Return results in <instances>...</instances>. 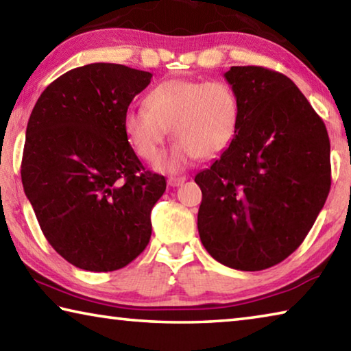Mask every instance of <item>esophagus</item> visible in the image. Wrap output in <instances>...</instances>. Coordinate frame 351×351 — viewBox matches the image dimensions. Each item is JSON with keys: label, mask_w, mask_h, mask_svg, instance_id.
I'll return each mask as SVG.
<instances>
[{"label": "esophagus", "mask_w": 351, "mask_h": 351, "mask_svg": "<svg viewBox=\"0 0 351 351\" xmlns=\"http://www.w3.org/2000/svg\"><path fill=\"white\" fill-rule=\"evenodd\" d=\"M186 180H187L186 176H170L167 182H169V186H171V187H180V186H182L184 182H186Z\"/></svg>", "instance_id": "34e87169"}]
</instances>
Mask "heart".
Wrapping results in <instances>:
<instances>
[{
  "instance_id": "b5f03b06",
  "label": "heart",
  "mask_w": 351,
  "mask_h": 351,
  "mask_svg": "<svg viewBox=\"0 0 351 351\" xmlns=\"http://www.w3.org/2000/svg\"><path fill=\"white\" fill-rule=\"evenodd\" d=\"M240 122V100L221 80L170 79L154 86L147 106H132L123 128L134 152L147 162L158 161L169 130L176 138L159 162L165 171H180L193 159H212L234 141Z\"/></svg>"
}]
</instances>
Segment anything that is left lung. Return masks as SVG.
I'll return each mask as SVG.
<instances>
[{
    "label": "left lung",
    "mask_w": 351,
    "mask_h": 351,
    "mask_svg": "<svg viewBox=\"0 0 351 351\" xmlns=\"http://www.w3.org/2000/svg\"><path fill=\"white\" fill-rule=\"evenodd\" d=\"M240 100L235 138L195 176L198 232L224 266L261 271L302 245L331 186L325 123L287 75L261 66L224 74Z\"/></svg>",
    "instance_id": "1"
}]
</instances>
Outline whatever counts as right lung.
<instances>
[{"label":"right lung","instance_id":"1","mask_svg":"<svg viewBox=\"0 0 351 351\" xmlns=\"http://www.w3.org/2000/svg\"><path fill=\"white\" fill-rule=\"evenodd\" d=\"M152 77L123 64H85L52 82L29 117L25 193L49 245L80 269H121L150 241L165 178L145 171L123 119Z\"/></svg>","mask_w":351,"mask_h":351}]
</instances>
